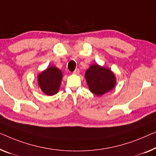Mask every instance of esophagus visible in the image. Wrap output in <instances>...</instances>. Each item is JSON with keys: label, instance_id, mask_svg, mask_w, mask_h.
Wrapping results in <instances>:
<instances>
[{"label": "esophagus", "instance_id": "esophagus-1", "mask_svg": "<svg viewBox=\"0 0 156 156\" xmlns=\"http://www.w3.org/2000/svg\"><path fill=\"white\" fill-rule=\"evenodd\" d=\"M79 73H80V71H79L78 69H76V70L73 72V73L74 74V75H78Z\"/></svg>", "mask_w": 156, "mask_h": 156}]
</instances>
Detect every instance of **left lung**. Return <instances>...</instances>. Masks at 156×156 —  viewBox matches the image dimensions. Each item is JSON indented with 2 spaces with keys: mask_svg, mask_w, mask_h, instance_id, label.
Segmentation results:
<instances>
[{
  "mask_svg": "<svg viewBox=\"0 0 156 156\" xmlns=\"http://www.w3.org/2000/svg\"><path fill=\"white\" fill-rule=\"evenodd\" d=\"M85 77L90 92L98 97L110 92L116 85L114 73L97 64H92L89 67L85 72Z\"/></svg>",
  "mask_w": 156,
  "mask_h": 156,
  "instance_id": "obj_1",
  "label": "left lung"
}]
</instances>
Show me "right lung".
<instances>
[{"label": "right lung", "mask_w": 156, "mask_h": 156, "mask_svg": "<svg viewBox=\"0 0 156 156\" xmlns=\"http://www.w3.org/2000/svg\"><path fill=\"white\" fill-rule=\"evenodd\" d=\"M62 72L55 66L48 67L38 76V84L44 94L52 96L57 94L61 85Z\"/></svg>", "instance_id": "right-lung-1"}]
</instances>
